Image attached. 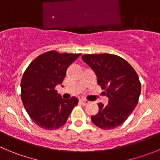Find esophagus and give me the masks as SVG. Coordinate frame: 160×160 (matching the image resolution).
Listing matches in <instances>:
<instances>
[{"label": "esophagus", "instance_id": "34e87169", "mask_svg": "<svg viewBox=\"0 0 160 160\" xmlns=\"http://www.w3.org/2000/svg\"><path fill=\"white\" fill-rule=\"evenodd\" d=\"M80 102L81 104H83V105H88V104H89V102H90L88 100H85V99H80Z\"/></svg>", "mask_w": 160, "mask_h": 160}]
</instances>
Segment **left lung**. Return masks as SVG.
Wrapping results in <instances>:
<instances>
[{"instance_id": "left-lung-1", "label": "left lung", "mask_w": 160, "mask_h": 160, "mask_svg": "<svg viewBox=\"0 0 160 160\" xmlns=\"http://www.w3.org/2000/svg\"><path fill=\"white\" fill-rule=\"evenodd\" d=\"M82 60L95 72L97 83L109 98L108 104L98 103L92 121L102 129L124 123L133 111L141 95V84L134 68L121 57L109 53L84 54Z\"/></svg>"}]
</instances>
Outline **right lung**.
Listing matches in <instances>:
<instances>
[{"mask_svg":"<svg viewBox=\"0 0 160 160\" xmlns=\"http://www.w3.org/2000/svg\"><path fill=\"white\" fill-rule=\"evenodd\" d=\"M80 55L46 52L31 62L23 73L22 102L30 118L42 129L53 130L63 126L78 103L77 97L64 99L55 88L62 84L67 68Z\"/></svg>","mask_w":160,"mask_h":160,"instance_id":"right-lung-1","label":"right lung"}]
</instances>
